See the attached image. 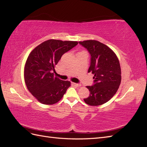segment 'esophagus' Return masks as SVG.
I'll use <instances>...</instances> for the list:
<instances>
[{
    "label": "esophagus",
    "instance_id": "obj_1",
    "mask_svg": "<svg viewBox=\"0 0 147 147\" xmlns=\"http://www.w3.org/2000/svg\"><path fill=\"white\" fill-rule=\"evenodd\" d=\"M72 84H74V85L76 86H77V87H80V86H81V84H80V83H72Z\"/></svg>",
    "mask_w": 147,
    "mask_h": 147
}]
</instances>
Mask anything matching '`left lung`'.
I'll use <instances>...</instances> for the list:
<instances>
[{"mask_svg":"<svg viewBox=\"0 0 147 147\" xmlns=\"http://www.w3.org/2000/svg\"><path fill=\"white\" fill-rule=\"evenodd\" d=\"M91 56L88 72L94 77L92 86H87L90 96L84 101L90 105L97 106L108 102L117 92L121 83V67L115 53L96 40L79 42Z\"/></svg>","mask_w":147,"mask_h":147,"instance_id":"1","label":"left lung"}]
</instances>
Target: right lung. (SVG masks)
Returning a JSON list of instances; mask_svg holds the SVG:
<instances>
[{
  "label": "right lung",
  "instance_id": "right-lung-1",
  "mask_svg": "<svg viewBox=\"0 0 147 147\" xmlns=\"http://www.w3.org/2000/svg\"><path fill=\"white\" fill-rule=\"evenodd\" d=\"M77 42L51 39L35 47L29 54L24 67V80L28 90L42 104H54L59 101L70 82L54 77L53 71L65 53Z\"/></svg>",
  "mask_w": 147,
  "mask_h": 147
}]
</instances>
